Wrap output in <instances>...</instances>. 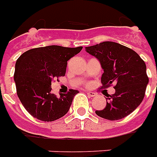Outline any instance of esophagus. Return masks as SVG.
<instances>
[{"instance_id": "esophagus-1", "label": "esophagus", "mask_w": 157, "mask_h": 157, "mask_svg": "<svg viewBox=\"0 0 157 157\" xmlns=\"http://www.w3.org/2000/svg\"><path fill=\"white\" fill-rule=\"evenodd\" d=\"M86 94H87L89 97H94V96L96 95V94H95V93H94V92H87V93H86Z\"/></svg>"}]
</instances>
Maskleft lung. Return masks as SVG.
Returning <instances> with one entry per match:
<instances>
[{"label":"left lung","mask_w":157,"mask_h":157,"mask_svg":"<svg viewBox=\"0 0 157 157\" xmlns=\"http://www.w3.org/2000/svg\"><path fill=\"white\" fill-rule=\"evenodd\" d=\"M86 51L101 63L104 70L101 88L115 84L116 89L115 94L106 98L105 109L95 113L110 121L131 114L143 100L149 82L144 61L131 48L113 41L86 47Z\"/></svg>","instance_id":"1"}]
</instances>
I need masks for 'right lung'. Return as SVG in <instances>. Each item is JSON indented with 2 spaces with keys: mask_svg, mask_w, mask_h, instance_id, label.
Masks as SVG:
<instances>
[{
  "mask_svg": "<svg viewBox=\"0 0 157 157\" xmlns=\"http://www.w3.org/2000/svg\"><path fill=\"white\" fill-rule=\"evenodd\" d=\"M82 49L53 45L28 50L17 59L14 72L17 97L33 117L52 121L68 112L78 91L70 89L57 98L51 85L54 79L65 75L67 61Z\"/></svg>",
  "mask_w": 157,
  "mask_h": 157,
  "instance_id": "right-lung-1",
  "label": "right lung"
}]
</instances>
